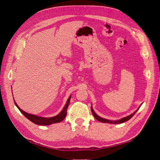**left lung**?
Instances as JSON below:
<instances>
[{
    "mask_svg": "<svg viewBox=\"0 0 160 160\" xmlns=\"http://www.w3.org/2000/svg\"><path fill=\"white\" fill-rule=\"evenodd\" d=\"M91 109L92 113H93V116H94V118H95L97 120H98V121H99V122H103V123H113V124L122 123H123V122H127V121H128L129 119H130L131 118H132L133 117V116L135 115V113H136L137 111H138V110L139 109V108H138V109L136 111H135L134 113H133L132 115H129V116H127V117L123 118L121 119H119V120H117V121H110V120H108V119H103V118H100L99 116H98V115H97V114L94 112V111H93V108H92V107L91 108Z\"/></svg>",
    "mask_w": 160,
    "mask_h": 160,
    "instance_id": "8db88e82",
    "label": "left lung"
}]
</instances>
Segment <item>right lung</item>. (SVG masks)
<instances>
[{"mask_svg": "<svg viewBox=\"0 0 160 160\" xmlns=\"http://www.w3.org/2000/svg\"><path fill=\"white\" fill-rule=\"evenodd\" d=\"M70 99H71V96L69 98L68 100L67 101V103L65 104L64 108L62 109V110L61 111V112L58 114L56 116H54V117L52 118H42V117H38V116L35 115H32V114H29L28 113L25 112V111H22L21 109H20V108L18 107L17 105V104L15 103L14 101V104L17 107V108L19 109V111L25 116V117L28 119L30 120L31 122H32V123H35L37 125H51L52 123H59L61 122V121L65 119V118L66 117L67 115V108L69 107V102H70Z\"/></svg>", "mask_w": 160, "mask_h": 160, "instance_id": "obj_1", "label": "right lung"}]
</instances>
